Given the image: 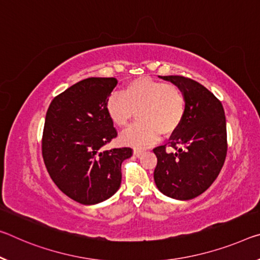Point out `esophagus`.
I'll return each mask as SVG.
<instances>
[{
	"instance_id": "obj_1",
	"label": "esophagus",
	"mask_w": 260,
	"mask_h": 260,
	"mask_svg": "<svg viewBox=\"0 0 260 260\" xmlns=\"http://www.w3.org/2000/svg\"><path fill=\"white\" fill-rule=\"evenodd\" d=\"M133 152H134V155L137 156V157H140V156L143 154V150H141V149H134Z\"/></svg>"
}]
</instances>
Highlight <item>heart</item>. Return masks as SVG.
I'll return each mask as SVG.
<instances>
[{"label":"heart","mask_w":260,"mask_h":260,"mask_svg":"<svg viewBox=\"0 0 260 260\" xmlns=\"http://www.w3.org/2000/svg\"><path fill=\"white\" fill-rule=\"evenodd\" d=\"M138 111L139 121L121 135L132 147H146L177 131L185 114V97L178 86L143 76L112 92L106 101V112L115 126L123 128Z\"/></svg>","instance_id":"heart-1"}]
</instances>
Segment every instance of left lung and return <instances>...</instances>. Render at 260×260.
I'll return each instance as SVG.
<instances>
[{"label": "left lung", "mask_w": 260, "mask_h": 260, "mask_svg": "<svg viewBox=\"0 0 260 260\" xmlns=\"http://www.w3.org/2000/svg\"><path fill=\"white\" fill-rule=\"evenodd\" d=\"M182 90L183 121L166 146L155 148L157 166L154 180L159 192L176 200H189L204 193L223 167L226 123L221 102L198 82L183 76H159Z\"/></svg>", "instance_id": "obj_1"}]
</instances>
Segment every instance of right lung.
I'll list each match as a JSON object with an SVG mask.
<instances>
[{
    "label": "right lung",
    "mask_w": 260,
    "mask_h": 260,
    "mask_svg": "<svg viewBox=\"0 0 260 260\" xmlns=\"http://www.w3.org/2000/svg\"><path fill=\"white\" fill-rule=\"evenodd\" d=\"M114 77L77 82L49 104L43 134V157L61 192L82 205H96L120 187L121 163L131 148L102 150L117 137L106 101L117 86Z\"/></svg>",
    "instance_id": "1"
}]
</instances>
